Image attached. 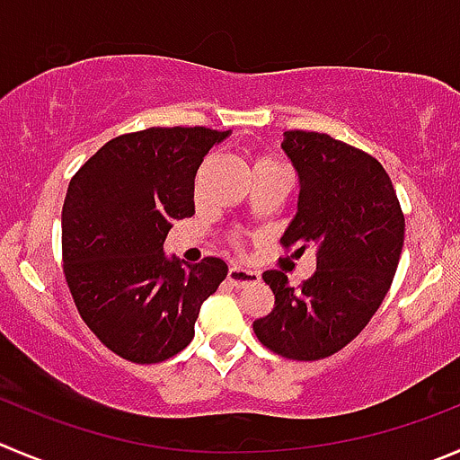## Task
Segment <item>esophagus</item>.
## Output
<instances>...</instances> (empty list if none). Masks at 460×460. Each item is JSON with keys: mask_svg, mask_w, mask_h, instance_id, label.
I'll use <instances>...</instances> for the list:
<instances>
[{"mask_svg": "<svg viewBox=\"0 0 460 460\" xmlns=\"http://www.w3.org/2000/svg\"><path fill=\"white\" fill-rule=\"evenodd\" d=\"M227 282L233 284V287L242 288V287H248V284H255L260 282V273L257 270H251V269H243V266H230V270H227Z\"/></svg>", "mask_w": 460, "mask_h": 460, "instance_id": "obj_1", "label": "esophagus"}]
</instances>
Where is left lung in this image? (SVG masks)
<instances>
[{
	"label": "left lung",
	"instance_id": "1",
	"mask_svg": "<svg viewBox=\"0 0 460 460\" xmlns=\"http://www.w3.org/2000/svg\"><path fill=\"white\" fill-rule=\"evenodd\" d=\"M282 151L298 173V209L282 234L316 273L296 288L279 270L261 278L275 296L257 339L298 361L330 357L368 325L391 288L404 246V214L384 167L325 133L288 130Z\"/></svg>",
	"mask_w": 460,
	"mask_h": 460
}]
</instances>
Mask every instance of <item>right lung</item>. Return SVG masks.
Returning <instances> with one entry per match:
<instances>
[{
  "label": "right lung",
  "mask_w": 460,
  "mask_h": 460,
  "mask_svg": "<svg viewBox=\"0 0 460 460\" xmlns=\"http://www.w3.org/2000/svg\"><path fill=\"white\" fill-rule=\"evenodd\" d=\"M230 130L146 128L121 135L83 164L63 205V261L78 314L106 348L157 364L194 339L227 264L190 266L164 252L173 221L194 214V178Z\"/></svg>",
  "instance_id": "add662e5"
}]
</instances>
